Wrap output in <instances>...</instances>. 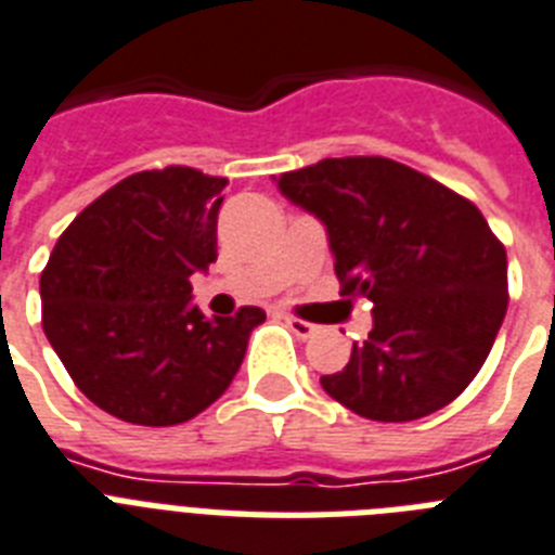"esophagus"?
I'll use <instances>...</instances> for the list:
<instances>
[{
	"mask_svg": "<svg viewBox=\"0 0 555 555\" xmlns=\"http://www.w3.org/2000/svg\"><path fill=\"white\" fill-rule=\"evenodd\" d=\"M285 322H287V327H291V331L299 336V339H310V336L319 331V324L305 322V319H299V317H285Z\"/></svg>",
	"mask_w": 555,
	"mask_h": 555,
	"instance_id": "34e87169",
	"label": "esophagus"
}]
</instances>
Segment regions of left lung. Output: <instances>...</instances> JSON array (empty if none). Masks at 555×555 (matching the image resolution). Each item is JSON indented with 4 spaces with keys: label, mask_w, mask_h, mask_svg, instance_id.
Returning a JSON list of instances; mask_svg holds the SVG:
<instances>
[{
    "label": "left lung",
    "mask_w": 555,
    "mask_h": 555,
    "mask_svg": "<svg viewBox=\"0 0 555 555\" xmlns=\"http://www.w3.org/2000/svg\"><path fill=\"white\" fill-rule=\"evenodd\" d=\"M276 184L327 228L341 296L373 301V331L324 393L373 422L453 402L507 310V254L479 207L385 156L322 159Z\"/></svg>",
    "instance_id": "1"
}]
</instances>
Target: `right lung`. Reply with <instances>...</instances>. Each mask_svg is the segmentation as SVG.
I'll return each mask as SVG.
<instances>
[{"mask_svg": "<svg viewBox=\"0 0 555 555\" xmlns=\"http://www.w3.org/2000/svg\"><path fill=\"white\" fill-rule=\"evenodd\" d=\"M224 184L184 165L128 176L67 224L44 264V336L121 422L170 427L210 408L264 322L250 305L214 319L191 305V276L216 262Z\"/></svg>", "mask_w": 555, "mask_h": 555, "instance_id": "add662e5", "label": "right lung"}]
</instances>
